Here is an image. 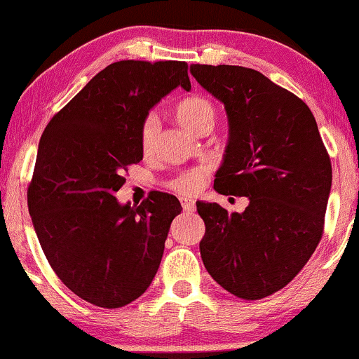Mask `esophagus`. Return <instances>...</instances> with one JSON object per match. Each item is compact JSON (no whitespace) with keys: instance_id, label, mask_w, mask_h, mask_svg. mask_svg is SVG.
Segmentation results:
<instances>
[{"instance_id":"1","label":"esophagus","mask_w":359,"mask_h":359,"mask_svg":"<svg viewBox=\"0 0 359 359\" xmlns=\"http://www.w3.org/2000/svg\"><path fill=\"white\" fill-rule=\"evenodd\" d=\"M180 204H182V209L187 210V212H192L196 209V201L191 197H180Z\"/></svg>"}]
</instances>
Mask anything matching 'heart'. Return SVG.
<instances>
[{
  "label": "heart",
  "instance_id": "obj_1",
  "mask_svg": "<svg viewBox=\"0 0 359 359\" xmlns=\"http://www.w3.org/2000/svg\"><path fill=\"white\" fill-rule=\"evenodd\" d=\"M177 122H179L185 130L192 132L197 127L198 122L205 118V116H214L212 103L205 98L201 97H189L184 98L182 102L177 105L175 109ZM155 135V116H147L142 127V145L144 149H149L152 144ZM207 175H209V168L207 167H196L191 170H185L180 175H177L174 180H170L168 187L180 194H196L204 187Z\"/></svg>",
  "mask_w": 359,
  "mask_h": 359
}]
</instances>
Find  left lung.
Wrapping results in <instances>:
<instances>
[{
	"label": "left lung",
	"mask_w": 359,
	"mask_h": 359,
	"mask_svg": "<svg viewBox=\"0 0 359 359\" xmlns=\"http://www.w3.org/2000/svg\"><path fill=\"white\" fill-rule=\"evenodd\" d=\"M224 103L229 142L214 189L248 197L244 212L198 202L207 273L241 299H262L296 278L318 248L331 191V161L309 107L252 68L191 65Z\"/></svg>",
	"instance_id": "left-lung-1"
}]
</instances>
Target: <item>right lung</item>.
Returning a JSON list of instances; mask_svg holds the SVG:
<instances>
[{
  "label": "right lung",
  "instance_id": "right-lung-1",
  "mask_svg": "<svg viewBox=\"0 0 359 359\" xmlns=\"http://www.w3.org/2000/svg\"><path fill=\"white\" fill-rule=\"evenodd\" d=\"M185 62L123 60L100 73L56 114L38 145L28 210L51 269L98 308L132 303L161 266L168 229L182 207L150 192L118 204L127 167L144 157L149 110L177 86L191 90Z\"/></svg>",
  "mask_w": 359,
  "mask_h": 359
}]
</instances>
